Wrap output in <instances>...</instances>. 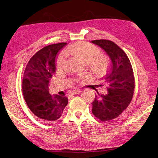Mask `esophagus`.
<instances>
[{
    "label": "esophagus",
    "mask_w": 158,
    "mask_h": 158,
    "mask_svg": "<svg viewBox=\"0 0 158 158\" xmlns=\"http://www.w3.org/2000/svg\"><path fill=\"white\" fill-rule=\"evenodd\" d=\"M81 92V90H79V89H78V90H73L71 91L70 94H79Z\"/></svg>",
    "instance_id": "34e87169"
}]
</instances>
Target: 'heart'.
<instances>
[{"label":"heart","mask_w":158,"mask_h":158,"mask_svg":"<svg viewBox=\"0 0 158 158\" xmlns=\"http://www.w3.org/2000/svg\"><path fill=\"white\" fill-rule=\"evenodd\" d=\"M66 55H72L86 63L88 68L94 74L101 76L104 74L110 67V60L104 54H100L98 48L87 42L79 41L70 45L64 50ZM56 69L61 71L65 67V58L64 54H61L56 60ZM90 74L86 73L80 75L77 78V81L85 82L91 78Z\"/></svg>","instance_id":"obj_1"}]
</instances>
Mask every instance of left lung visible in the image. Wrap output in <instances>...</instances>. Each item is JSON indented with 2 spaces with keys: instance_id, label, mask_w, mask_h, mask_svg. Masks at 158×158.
Segmentation results:
<instances>
[{
  "instance_id": "1",
  "label": "left lung",
  "mask_w": 158,
  "mask_h": 158,
  "mask_svg": "<svg viewBox=\"0 0 158 158\" xmlns=\"http://www.w3.org/2000/svg\"><path fill=\"white\" fill-rule=\"evenodd\" d=\"M91 42L102 48L112 63L110 70L103 78L108 93L106 94L97 93L92 103V113L102 122L110 121L121 114L133 99L135 90L133 68L127 54L114 42L105 39Z\"/></svg>"
}]
</instances>
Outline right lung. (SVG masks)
Wrapping results in <instances>:
<instances>
[{
  "label": "right lung",
  "mask_w": 158,
  "mask_h": 158,
  "mask_svg": "<svg viewBox=\"0 0 158 158\" xmlns=\"http://www.w3.org/2000/svg\"><path fill=\"white\" fill-rule=\"evenodd\" d=\"M66 45L59 43L43 48L31 57L25 68L22 91L28 108L36 117L45 121L60 118L68 104V97L52 96L49 93L50 79L55 74V58Z\"/></svg>",
  "instance_id": "1"
}]
</instances>
